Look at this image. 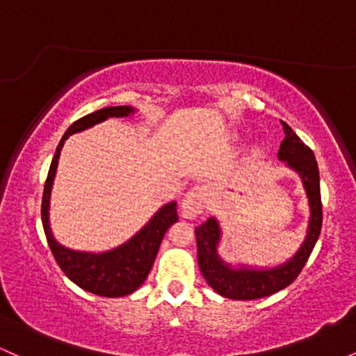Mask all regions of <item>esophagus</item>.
Listing matches in <instances>:
<instances>
[{
    "mask_svg": "<svg viewBox=\"0 0 356 356\" xmlns=\"http://www.w3.org/2000/svg\"><path fill=\"white\" fill-rule=\"evenodd\" d=\"M209 189L206 186H195L191 192H187L182 201V216L186 219H194L202 214L209 204Z\"/></svg>",
    "mask_w": 356,
    "mask_h": 356,
    "instance_id": "34e87169",
    "label": "esophagus"
}]
</instances>
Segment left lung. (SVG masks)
<instances>
[{
    "label": "left lung",
    "mask_w": 356,
    "mask_h": 356,
    "mask_svg": "<svg viewBox=\"0 0 356 356\" xmlns=\"http://www.w3.org/2000/svg\"><path fill=\"white\" fill-rule=\"evenodd\" d=\"M284 138L280 145L277 157L284 161L303 179V186L308 194L312 218L308 224V234L298 252L284 264L269 269L254 268H232L224 263L218 254V244L220 239L219 222L214 218L207 219L201 226L195 227V241H197V263L207 284L219 293L220 296L229 300H257L286 288L296 280L301 269L312 254L314 244L321 232L323 211H321V192H320V170L313 150L303 144L293 129L284 122Z\"/></svg>",
    "instance_id": "8db88e82"
}]
</instances>
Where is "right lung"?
<instances>
[{
    "label": "right lung",
    "instance_id": "obj_1",
    "mask_svg": "<svg viewBox=\"0 0 356 356\" xmlns=\"http://www.w3.org/2000/svg\"><path fill=\"white\" fill-rule=\"evenodd\" d=\"M134 113V108L129 105H120V107H105L97 112L88 113V115L79 118L76 122L68 127L65 136L61 137L56 152L53 155V161L48 170L47 182L43 189L42 201V222L44 236H47L48 246H50L56 263L76 286H80L85 291L93 293V295L105 298H120L134 293L138 286L149 276L150 269L157 256L159 248H161L162 238L165 231L177 222V202H169L161 207L152 219L142 227L140 231L112 251L105 252H81L73 251L61 246L53 238L50 222H48V207H50V192L55 179L56 165L61 147L65 140L73 134L87 130L90 127L100 124L112 117H127Z\"/></svg>",
    "mask_w": 356,
    "mask_h": 356
}]
</instances>
